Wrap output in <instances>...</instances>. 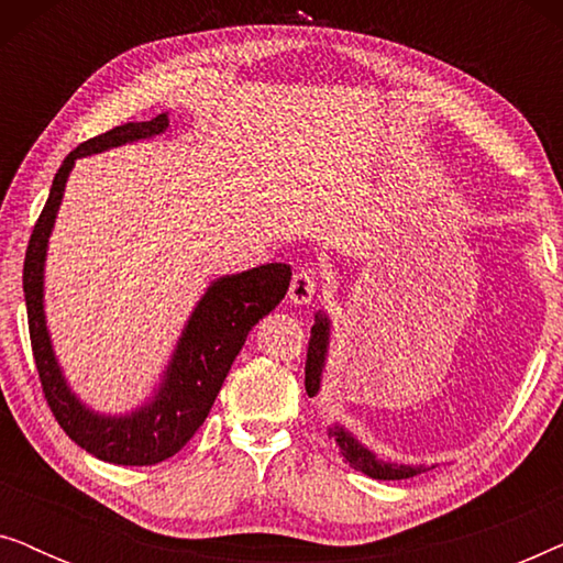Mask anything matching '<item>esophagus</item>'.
I'll list each match as a JSON object with an SVG mask.
<instances>
[{
    "label": "esophagus",
    "mask_w": 563,
    "mask_h": 563,
    "mask_svg": "<svg viewBox=\"0 0 563 563\" xmlns=\"http://www.w3.org/2000/svg\"><path fill=\"white\" fill-rule=\"evenodd\" d=\"M314 291H318V282H314V274L310 272V268H299V272L291 276L289 302L291 305H310Z\"/></svg>",
    "instance_id": "obj_1"
}]
</instances>
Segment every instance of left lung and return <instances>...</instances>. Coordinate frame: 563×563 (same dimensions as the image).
I'll list each match as a JSON object with an SVG mask.
<instances>
[{
    "label": "left lung",
    "mask_w": 563,
    "mask_h": 563,
    "mask_svg": "<svg viewBox=\"0 0 563 563\" xmlns=\"http://www.w3.org/2000/svg\"><path fill=\"white\" fill-rule=\"evenodd\" d=\"M330 341H333V322L325 310L314 312V325L310 330V345H307V364H305V389L310 397H318L322 389V376H325ZM328 438L341 451L345 464L358 468L361 474L372 476V479H410L426 472L422 464H397V461H384L376 453L358 441L349 428L341 422H333L328 428Z\"/></svg>",
    "instance_id": "obj_1"
}]
</instances>
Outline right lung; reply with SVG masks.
I'll list each match as a JSON object with an SVG mask.
<instances>
[{"mask_svg": "<svg viewBox=\"0 0 563 563\" xmlns=\"http://www.w3.org/2000/svg\"><path fill=\"white\" fill-rule=\"evenodd\" d=\"M168 130V112L145 122H128L102 133L68 153L53 176L48 202L35 222L22 268L30 343L41 384L58 426L76 445L99 461L120 466H153L179 453L197 433L222 382L241 353L245 338L261 318H266L287 295L291 268L287 264H264L249 272L225 274L210 282L195 310L184 322L179 341L168 356L161 379L141 405L125 412H99L76 395L68 384L64 366L53 349V338L45 318V261L56 225L66 181L76 161L120 145L148 141Z\"/></svg>", "mask_w": 563, "mask_h": 563, "instance_id": "add662e5", "label": "right lung"}]
</instances>
